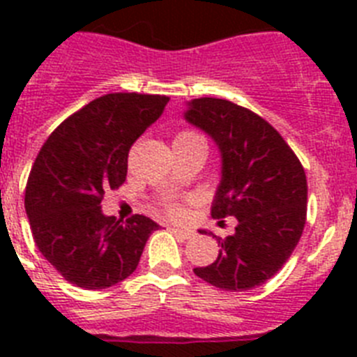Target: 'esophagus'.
I'll use <instances>...</instances> for the list:
<instances>
[{
    "mask_svg": "<svg viewBox=\"0 0 357 357\" xmlns=\"http://www.w3.org/2000/svg\"><path fill=\"white\" fill-rule=\"evenodd\" d=\"M169 230H172V232L176 236V238H181V239H189V238H191V232H189V230L176 229V227H172V229H169Z\"/></svg>",
    "mask_w": 357,
    "mask_h": 357,
    "instance_id": "esophagus-1",
    "label": "esophagus"
}]
</instances>
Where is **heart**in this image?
<instances>
[{
	"instance_id": "obj_1",
	"label": "heart",
	"mask_w": 357,
	"mask_h": 357,
	"mask_svg": "<svg viewBox=\"0 0 357 357\" xmlns=\"http://www.w3.org/2000/svg\"><path fill=\"white\" fill-rule=\"evenodd\" d=\"M175 143H206V139H204L198 132L188 130V128H185V130H181L175 135ZM164 211H166V214L172 218H182L185 213L184 206L178 204V202H166V204H164Z\"/></svg>"
}]
</instances>
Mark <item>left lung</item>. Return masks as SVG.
Here are the masks:
<instances>
[{
    "mask_svg": "<svg viewBox=\"0 0 357 357\" xmlns=\"http://www.w3.org/2000/svg\"><path fill=\"white\" fill-rule=\"evenodd\" d=\"M185 119L206 130L222 151L214 220L234 216L232 236L218 238L216 261L193 272L227 291L272 279L289 259L307 216V181L295 151L259 114L222 98H197Z\"/></svg>",
    "mask_w": 357,
    "mask_h": 357,
    "instance_id": "1",
    "label": "left lung"
}]
</instances>
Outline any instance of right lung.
Segmentation results:
<instances>
[{
    "label": "right lung",
    "instance_id": "right-lung-1",
    "mask_svg": "<svg viewBox=\"0 0 357 357\" xmlns=\"http://www.w3.org/2000/svg\"><path fill=\"white\" fill-rule=\"evenodd\" d=\"M168 102L162 94L100 96L64 119L37 153L24 209L37 248L71 284L103 289L125 280L159 229L143 214L105 216L102 200L125 182L130 146Z\"/></svg>",
    "mask_w": 357,
    "mask_h": 357
}]
</instances>
